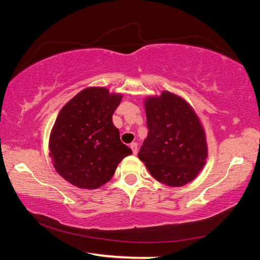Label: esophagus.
<instances>
[{"instance_id": "34e87169", "label": "esophagus", "mask_w": 260, "mask_h": 260, "mask_svg": "<svg viewBox=\"0 0 260 260\" xmlns=\"http://www.w3.org/2000/svg\"><path fill=\"white\" fill-rule=\"evenodd\" d=\"M131 149H132V151H133V153L134 155H136V153H138V143L136 142H133V143H131Z\"/></svg>"}]
</instances>
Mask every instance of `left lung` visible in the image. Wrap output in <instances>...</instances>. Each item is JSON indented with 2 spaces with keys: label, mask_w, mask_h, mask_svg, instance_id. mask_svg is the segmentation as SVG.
Wrapping results in <instances>:
<instances>
[{
  "label": "left lung",
  "mask_w": 260,
  "mask_h": 260,
  "mask_svg": "<svg viewBox=\"0 0 260 260\" xmlns=\"http://www.w3.org/2000/svg\"><path fill=\"white\" fill-rule=\"evenodd\" d=\"M148 136L139 158L157 181L181 187L192 181L208 158L205 132L192 108L180 96L162 91L144 101Z\"/></svg>",
  "instance_id": "1"
}]
</instances>
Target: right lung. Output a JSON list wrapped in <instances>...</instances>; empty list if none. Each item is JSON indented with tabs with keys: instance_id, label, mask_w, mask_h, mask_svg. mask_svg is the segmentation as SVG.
I'll return each mask as SVG.
<instances>
[{
	"instance_id": "obj_1",
	"label": "right lung",
	"mask_w": 260,
	"mask_h": 260,
	"mask_svg": "<svg viewBox=\"0 0 260 260\" xmlns=\"http://www.w3.org/2000/svg\"><path fill=\"white\" fill-rule=\"evenodd\" d=\"M122 99L104 87H89L69 101L57 116L49 139L50 157L61 178L82 189L111 180L131 149L120 141L112 114Z\"/></svg>"
}]
</instances>
